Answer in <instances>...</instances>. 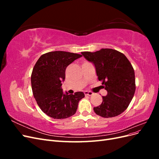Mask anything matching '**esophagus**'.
Here are the masks:
<instances>
[{"mask_svg":"<svg viewBox=\"0 0 159 159\" xmlns=\"http://www.w3.org/2000/svg\"><path fill=\"white\" fill-rule=\"evenodd\" d=\"M84 93H85V95H89V96H91V95H93V93L91 92V91H85Z\"/></svg>","mask_w":159,"mask_h":159,"instance_id":"1","label":"esophagus"}]
</instances>
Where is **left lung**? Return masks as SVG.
<instances>
[{
    "label": "left lung",
    "instance_id": "obj_1",
    "mask_svg": "<svg viewBox=\"0 0 159 159\" xmlns=\"http://www.w3.org/2000/svg\"><path fill=\"white\" fill-rule=\"evenodd\" d=\"M85 58L93 62L99 81H102L107 95L93 108L99 116L116 117L126 110L136 89L134 71L131 62L123 53L109 48L95 52H83Z\"/></svg>",
    "mask_w": 159,
    "mask_h": 159
}]
</instances>
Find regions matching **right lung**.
Returning <instances> with one entry per match:
<instances>
[{"label":"right lung","mask_w":159,"mask_h":159,"mask_svg":"<svg viewBox=\"0 0 159 159\" xmlns=\"http://www.w3.org/2000/svg\"><path fill=\"white\" fill-rule=\"evenodd\" d=\"M81 56L68 52H50L42 54L34 66L32 93L40 109L49 117L61 119L72 116L80 100L85 97L82 91L64 94L61 88L66 68Z\"/></svg>","instance_id":"1"}]
</instances>
